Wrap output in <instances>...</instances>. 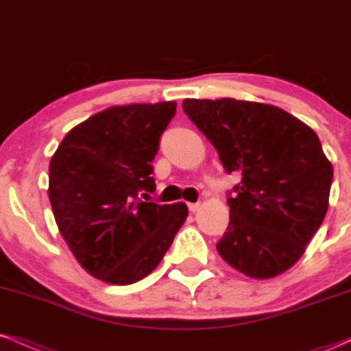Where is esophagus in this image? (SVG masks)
<instances>
[{
  "mask_svg": "<svg viewBox=\"0 0 351 351\" xmlns=\"http://www.w3.org/2000/svg\"><path fill=\"white\" fill-rule=\"evenodd\" d=\"M188 209L191 213H195V211H198L199 209V203H188Z\"/></svg>",
  "mask_w": 351,
  "mask_h": 351,
  "instance_id": "1",
  "label": "esophagus"
}]
</instances>
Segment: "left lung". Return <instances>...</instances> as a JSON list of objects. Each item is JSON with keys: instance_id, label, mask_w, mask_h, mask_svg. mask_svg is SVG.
Instances as JSON below:
<instances>
[{"instance_id": "left-lung-1", "label": "left lung", "mask_w": 351, "mask_h": 351, "mask_svg": "<svg viewBox=\"0 0 351 351\" xmlns=\"http://www.w3.org/2000/svg\"><path fill=\"white\" fill-rule=\"evenodd\" d=\"M228 173L229 224L216 244L229 265L254 279L292 267L328 209L333 168L312 128L279 107L247 100H183Z\"/></svg>"}]
</instances>
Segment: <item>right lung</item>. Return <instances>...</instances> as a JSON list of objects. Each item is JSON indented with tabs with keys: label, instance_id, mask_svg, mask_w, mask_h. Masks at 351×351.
Segmentation results:
<instances>
[{
	"label": "right lung",
	"instance_id": "right-lung-1",
	"mask_svg": "<svg viewBox=\"0 0 351 351\" xmlns=\"http://www.w3.org/2000/svg\"><path fill=\"white\" fill-rule=\"evenodd\" d=\"M176 102L130 104L92 115L64 136L49 165V201L67 245L90 276L128 285L147 277L188 216L158 204L152 162Z\"/></svg>",
	"mask_w": 351,
	"mask_h": 351
}]
</instances>
